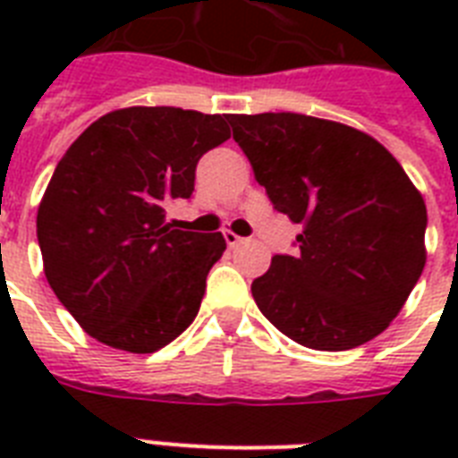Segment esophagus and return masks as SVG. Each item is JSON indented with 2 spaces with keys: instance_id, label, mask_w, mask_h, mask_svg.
<instances>
[{
  "instance_id": "1",
  "label": "esophagus",
  "mask_w": 458,
  "mask_h": 458,
  "mask_svg": "<svg viewBox=\"0 0 458 458\" xmlns=\"http://www.w3.org/2000/svg\"><path fill=\"white\" fill-rule=\"evenodd\" d=\"M223 237H225V242H228V247H237V244H242L244 240L237 233H233V230H225L223 233Z\"/></svg>"
}]
</instances>
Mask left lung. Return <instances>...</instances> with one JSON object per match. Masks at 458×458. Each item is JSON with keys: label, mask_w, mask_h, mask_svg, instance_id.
Here are the masks:
<instances>
[{"label": "left lung", "mask_w": 458, "mask_h": 458, "mask_svg": "<svg viewBox=\"0 0 458 458\" xmlns=\"http://www.w3.org/2000/svg\"><path fill=\"white\" fill-rule=\"evenodd\" d=\"M273 208L300 223V251L251 283L254 301L290 340L342 352L402 311L426 266L428 211L399 161L352 125L304 114H230Z\"/></svg>", "instance_id": "obj_1"}]
</instances>
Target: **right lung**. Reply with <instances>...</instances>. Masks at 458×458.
<instances>
[{
	"label": "right lung",
	"mask_w": 458,
	"mask_h": 458,
	"mask_svg": "<svg viewBox=\"0 0 458 458\" xmlns=\"http://www.w3.org/2000/svg\"><path fill=\"white\" fill-rule=\"evenodd\" d=\"M228 116L128 106L89 125L56 164L38 208L47 283L95 340L132 354L173 342L199 311L221 233L165 223Z\"/></svg>",
	"instance_id": "right-lung-1"
}]
</instances>
